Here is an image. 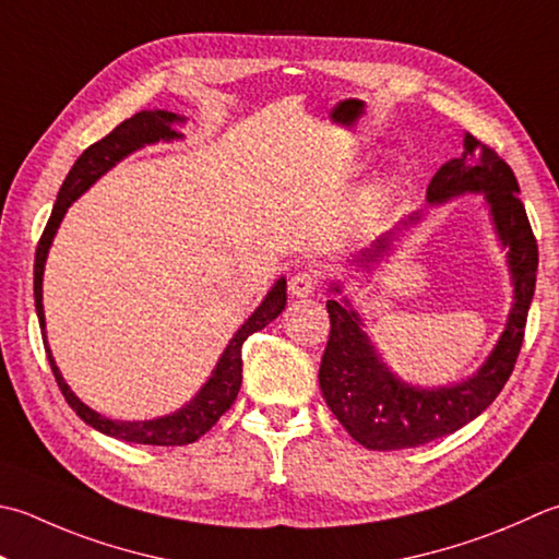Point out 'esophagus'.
<instances>
[{"label": "esophagus", "mask_w": 559, "mask_h": 559, "mask_svg": "<svg viewBox=\"0 0 559 559\" xmlns=\"http://www.w3.org/2000/svg\"><path fill=\"white\" fill-rule=\"evenodd\" d=\"M317 283H320V278H317L312 271H300L290 278L288 290H290V295H295V298H308V295L314 293Z\"/></svg>", "instance_id": "34e87169"}]
</instances>
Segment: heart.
Returning <instances> with one entry per match:
<instances>
[{"label": "heart", "mask_w": 559, "mask_h": 559, "mask_svg": "<svg viewBox=\"0 0 559 559\" xmlns=\"http://www.w3.org/2000/svg\"><path fill=\"white\" fill-rule=\"evenodd\" d=\"M392 191H395V181L392 179L378 181L373 189H368V193L364 195V213L370 215V213L380 211V207L392 199Z\"/></svg>", "instance_id": "obj_1"}]
</instances>
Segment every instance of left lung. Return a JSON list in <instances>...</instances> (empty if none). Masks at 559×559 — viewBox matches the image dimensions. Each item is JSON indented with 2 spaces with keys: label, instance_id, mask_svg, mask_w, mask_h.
<instances>
[{
  "label": "left lung",
  "instance_id": "8db88e82",
  "mask_svg": "<svg viewBox=\"0 0 559 559\" xmlns=\"http://www.w3.org/2000/svg\"><path fill=\"white\" fill-rule=\"evenodd\" d=\"M465 193H479L485 199L499 245L507 249L513 286L504 332L477 373L451 385H412L392 373L376 352V344L366 334V324L352 300H326L332 332L320 366L322 395L352 439L370 451L417 448L463 429L497 400L519 358L535 290L538 245L526 207L519 199V181L511 167L495 150L469 133L465 135L463 155L445 162L433 174L426 189V201L439 205L461 199ZM419 221L421 211L407 215L395 229L378 237L370 249H364L348 261V266L370 271L390 254L392 242H397V233ZM332 290L342 293V281L332 283Z\"/></svg>",
  "mask_w": 559,
  "mask_h": 559
}]
</instances>
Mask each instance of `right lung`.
<instances>
[{
    "label": "right lung",
    "mask_w": 559,
    "mask_h": 559,
    "mask_svg": "<svg viewBox=\"0 0 559 559\" xmlns=\"http://www.w3.org/2000/svg\"><path fill=\"white\" fill-rule=\"evenodd\" d=\"M183 123H186L183 116L162 111V108H155V111H140L133 118H128L120 126H116L106 138L94 142L92 147H86L60 186L58 201H55L50 221L46 229H43V237L36 249V264H33V295H36V312H38V322L43 332V344H46L52 376L58 380V388L62 390L64 400H68L70 407L76 412V417L90 424L92 429L102 431L106 436H114V439H120V441L142 443V445H186V443L199 441L205 431H211L215 421L221 419L229 407H233L239 385H242V344L251 334L264 330L269 322L276 320V317L286 310V278L281 276L276 283H273L259 308L249 314V320L239 326L233 338H229V344L225 346L221 360L215 364L211 378L203 382V388L195 392L183 407H179L171 414H164V417H157V419L120 421V419L104 417V414L86 407V404L74 395L68 382H64L60 368L55 366V358L50 354V346L46 338L43 271H46L48 251L55 235H58V227L62 223L64 213H68V207L80 199L84 191H90L108 169H114L120 159L133 155L135 150L145 145H155V142L181 140L183 135L174 126H183Z\"/></svg>",
    "instance_id": "add662e5"
}]
</instances>
